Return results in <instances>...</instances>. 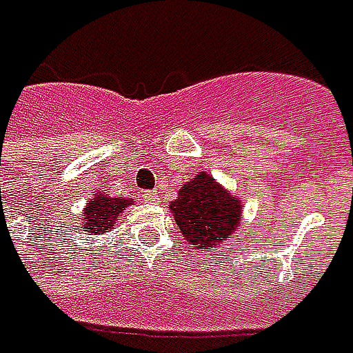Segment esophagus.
<instances>
[{
	"label": "esophagus",
	"instance_id": "34e87169",
	"mask_svg": "<svg viewBox=\"0 0 353 353\" xmlns=\"http://www.w3.org/2000/svg\"><path fill=\"white\" fill-rule=\"evenodd\" d=\"M143 199H145L147 203H159V192H157V190H145V192H143Z\"/></svg>",
	"mask_w": 353,
	"mask_h": 353
}]
</instances>
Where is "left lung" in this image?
<instances>
[{
    "mask_svg": "<svg viewBox=\"0 0 353 353\" xmlns=\"http://www.w3.org/2000/svg\"><path fill=\"white\" fill-rule=\"evenodd\" d=\"M170 210L181 228V236L196 248L212 252L236 230L240 203L234 201V194L224 192L210 174L199 172L196 179L179 190Z\"/></svg>",
    "mask_w": 353,
    "mask_h": 353,
    "instance_id": "left-lung-1",
    "label": "left lung"
}]
</instances>
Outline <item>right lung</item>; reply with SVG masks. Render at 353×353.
Returning a JSON list of instances; mask_svg holds the SVG:
<instances>
[{
	"label": "right lung",
	"mask_w": 353,
	"mask_h": 353,
	"mask_svg": "<svg viewBox=\"0 0 353 353\" xmlns=\"http://www.w3.org/2000/svg\"><path fill=\"white\" fill-rule=\"evenodd\" d=\"M131 204V201L123 196H105V194H95L93 201L87 203V208L83 212V226L87 232L103 234L109 228H113L115 221L121 216V212Z\"/></svg>",
	"instance_id": "add662e5"
}]
</instances>
